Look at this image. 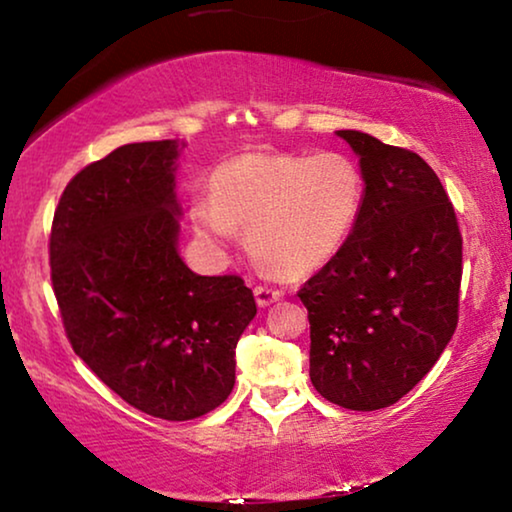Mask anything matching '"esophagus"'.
Masks as SVG:
<instances>
[{"label": "esophagus", "mask_w": 512, "mask_h": 512, "mask_svg": "<svg viewBox=\"0 0 512 512\" xmlns=\"http://www.w3.org/2000/svg\"><path fill=\"white\" fill-rule=\"evenodd\" d=\"M254 296H256V303L265 307V305H272L275 300L282 298V291L275 289V286H270V284H258L254 289Z\"/></svg>", "instance_id": "obj_1"}]
</instances>
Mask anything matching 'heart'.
I'll return each mask as SVG.
<instances>
[{
    "label": "heart",
    "instance_id": "heart-1",
    "mask_svg": "<svg viewBox=\"0 0 512 512\" xmlns=\"http://www.w3.org/2000/svg\"><path fill=\"white\" fill-rule=\"evenodd\" d=\"M366 202L368 177L352 153H247L216 167L209 200L191 202V223L214 244L247 228L265 268L300 277L345 247Z\"/></svg>",
    "mask_w": 512,
    "mask_h": 512
}]
</instances>
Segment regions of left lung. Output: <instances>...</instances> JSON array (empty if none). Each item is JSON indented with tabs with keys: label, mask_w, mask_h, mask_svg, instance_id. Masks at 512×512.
Segmentation results:
<instances>
[{
	"label": "left lung",
	"mask_w": 512,
	"mask_h": 512,
	"mask_svg": "<svg viewBox=\"0 0 512 512\" xmlns=\"http://www.w3.org/2000/svg\"><path fill=\"white\" fill-rule=\"evenodd\" d=\"M368 177L349 242L300 286L310 380L347 410L403 398L440 359L459 321L461 233L436 172L417 153L340 130Z\"/></svg>",
	"instance_id": "left-lung-1"
}]
</instances>
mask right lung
Here are the masks:
<instances>
[{"instance_id":"obj_1","label":"right lung","mask_w":512,"mask_h":512,"mask_svg":"<svg viewBox=\"0 0 512 512\" xmlns=\"http://www.w3.org/2000/svg\"><path fill=\"white\" fill-rule=\"evenodd\" d=\"M177 142L125 144L60 195L48 258L67 340L151 417L207 415L235 387V345L256 317L237 275L202 277L177 254Z\"/></svg>"}]
</instances>
